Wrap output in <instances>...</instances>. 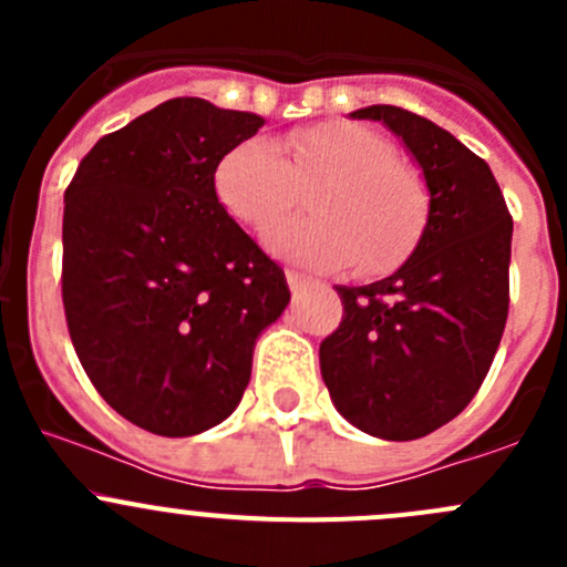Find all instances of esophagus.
I'll use <instances>...</instances> for the list:
<instances>
[{
  "label": "esophagus",
  "mask_w": 567,
  "mask_h": 567,
  "mask_svg": "<svg viewBox=\"0 0 567 567\" xmlns=\"http://www.w3.org/2000/svg\"><path fill=\"white\" fill-rule=\"evenodd\" d=\"M285 277H288V285H290V290H293V296H299L301 290L310 288V285H312V279L307 277V274L293 271V268H288V271H285Z\"/></svg>",
  "instance_id": "1"
}]
</instances>
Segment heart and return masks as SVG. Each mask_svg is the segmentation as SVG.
<instances>
[{"label":"heart","mask_w":567,"mask_h":567,"mask_svg":"<svg viewBox=\"0 0 567 567\" xmlns=\"http://www.w3.org/2000/svg\"><path fill=\"white\" fill-rule=\"evenodd\" d=\"M221 208L262 233L310 194L312 216L266 236L274 255L299 266L342 268L362 277L398 268L427 225V186L379 131L348 120H326L293 131L285 158L262 140H244L221 156L214 173Z\"/></svg>","instance_id":"heart-1"}]
</instances>
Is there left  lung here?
I'll list each match as a JSON object with an SVG mask.
<instances>
[{
	"label": "left lung",
	"instance_id": "8db88e82",
	"mask_svg": "<svg viewBox=\"0 0 567 567\" xmlns=\"http://www.w3.org/2000/svg\"><path fill=\"white\" fill-rule=\"evenodd\" d=\"M425 175L427 225L381 282L346 288L320 342L337 411L370 436L411 442L461 414L488 375L511 307L513 216L488 164L450 131L400 106H368Z\"/></svg>",
	"mask_w": 567,
	"mask_h": 567
}]
</instances>
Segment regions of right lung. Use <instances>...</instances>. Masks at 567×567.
Returning a JSON list of instances; mask_svg holds the SVG:
<instances>
[{"label":"right lung","instance_id":"right-lung-1","mask_svg":"<svg viewBox=\"0 0 567 567\" xmlns=\"http://www.w3.org/2000/svg\"><path fill=\"white\" fill-rule=\"evenodd\" d=\"M262 117L164 101L95 142L65 188L62 305L101 398L156 436L236 411L255 340L290 301L285 271L227 216L221 156Z\"/></svg>","mask_w":567,"mask_h":567}]
</instances>
